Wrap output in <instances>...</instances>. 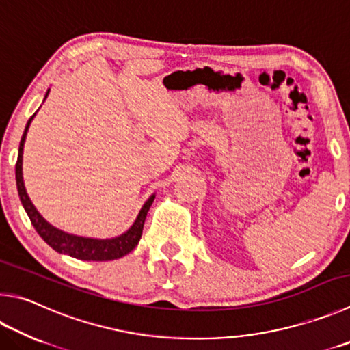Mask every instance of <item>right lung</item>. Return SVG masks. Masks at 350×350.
<instances>
[{
	"label": "right lung",
	"mask_w": 350,
	"mask_h": 350,
	"mask_svg": "<svg viewBox=\"0 0 350 350\" xmlns=\"http://www.w3.org/2000/svg\"><path fill=\"white\" fill-rule=\"evenodd\" d=\"M49 94V92H47ZM36 114V113H35ZM35 114L29 119L27 125H25L24 135L20 142V151H18V161L15 167V174H16V187H18V194H20V199L23 206L27 213L31 225L40 234L42 240L46 241L49 246H52L55 251L61 254H67L70 257L79 258V260H87V262H109V260H116L126 256V254L135 250L139 240L142 237V230L145 224V217H147V213L151 206V203L154 200V196H151L150 199L145 202L142 206L141 213H139L137 219L129 231L122 236L110 240H96V239H85V237H78L72 236V234L62 232L56 230L55 226L47 224L46 220L41 217V214L36 211L33 203L30 202L27 193H25L24 188V180H23V150H24V141L25 136H27L29 126L31 119L35 118Z\"/></svg>",
	"instance_id": "1"
}]
</instances>
